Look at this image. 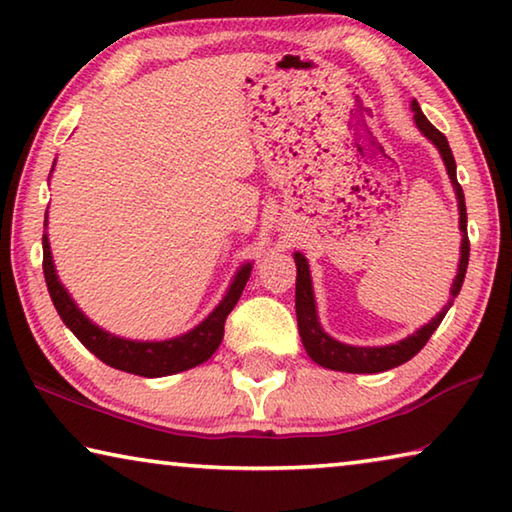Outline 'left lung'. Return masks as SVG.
<instances>
[{
  "label": "left lung",
  "mask_w": 512,
  "mask_h": 512,
  "mask_svg": "<svg viewBox=\"0 0 512 512\" xmlns=\"http://www.w3.org/2000/svg\"><path fill=\"white\" fill-rule=\"evenodd\" d=\"M413 108V119L415 126L420 128L422 135L431 140V144H436V149L440 151V158H443L449 180H452L454 192L458 198V212H461V262H458V273L454 277L452 284V300L447 302L443 311L436 318H431V323L420 327L418 332L406 336L404 341L393 343V345H384V348H357V345H345L341 341H336L323 332V327L318 323V314H316V300H314V289H311V275H309V264L302 253L293 255L298 266V277H296V314H298V329H300V339L302 345L311 359H314L318 366L329 368V370H341V372H384L402 366L409 359H413L418 354L427 341L431 339V334L436 332V327L443 323V318L447 314V309L452 307L454 298L458 296V291L463 287L465 280V271H467V262H470V239H467V210H465V196H463V187L458 185L456 180V162L452 149H449L447 137L438 131L431 121L422 115V110L418 106V101L411 103Z\"/></svg>",
  "instance_id": "1"
}]
</instances>
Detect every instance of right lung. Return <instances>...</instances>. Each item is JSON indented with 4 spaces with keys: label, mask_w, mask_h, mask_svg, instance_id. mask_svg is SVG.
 <instances>
[{
    "label": "right lung",
    "mask_w": 512,
    "mask_h": 512,
    "mask_svg": "<svg viewBox=\"0 0 512 512\" xmlns=\"http://www.w3.org/2000/svg\"><path fill=\"white\" fill-rule=\"evenodd\" d=\"M47 228V216H45ZM42 271H45V282L49 289L51 302L63 318V323L72 329L76 339H79L85 348H88L94 357H99L106 366L131 372V375L140 377H167L176 375V372L189 370L194 366H201L219 348L223 341V325L225 318L241 298L250 271L253 266L244 264L237 271L235 280H232L228 293L219 302L210 316H207L201 325H196L192 332L169 341H131L119 339L115 334H108L106 329L94 325L92 320L76 307V302L69 296L67 289L60 284L54 259H51V248L47 235H42Z\"/></svg>",
    "instance_id": "obj_1"
}]
</instances>
